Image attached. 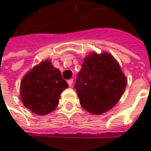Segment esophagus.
Returning <instances> with one entry per match:
<instances>
[{
  "instance_id": "esophagus-1",
  "label": "esophagus",
  "mask_w": 151,
  "mask_h": 151,
  "mask_svg": "<svg viewBox=\"0 0 151 151\" xmlns=\"http://www.w3.org/2000/svg\"><path fill=\"white\" fill-rule=\"evenodd\" d=\"M73 79H69V80H68V84H69V86H72V84H73Z\"/></svg>"
}]
</instances>
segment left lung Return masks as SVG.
<instances>
[{
  "label": "left lung",
  "instance_id": "8db88e82",
  "mask_svg": "<svg viewBox=\"0 0 151 151\" xmlns=\"http://www.w3.org/2000/svg\"><path fill=\"white\" fill-rule=\"evenodd\" d=\"M126 85V77L110 53L92 52L84 58L74 88L82 108L100 115L116 104Z\"/></svg>",
  "mask_w": 151,
  "mask_h": 151
}]
</instances>
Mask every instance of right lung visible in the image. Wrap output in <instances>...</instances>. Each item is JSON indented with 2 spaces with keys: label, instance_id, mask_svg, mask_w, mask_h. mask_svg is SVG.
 Here are the masks:
<instances>
[{
  "label": "right lung",
  "instance_id": "1",
  "mask_svg": "<svg viewBox=\"0 0 151 151\" xmlns=\"http://www.w3.org/2000/svg\"><path fill=\"white\" fill-rule=\"evenodd\" d=\"M69 86L59 69L45 60L34 66L22 78L20 96L22 104L31 111L43 116L54 111L60 94Z\"/></svg>",
  "mask_w": 151,
  "mask_h": 151
}]
</instances>
